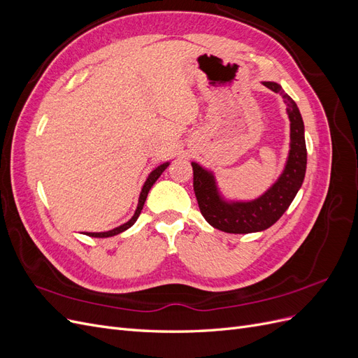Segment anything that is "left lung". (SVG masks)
<instances>
[{
  "instance_id": "obj_1",
  "label": "left lung",
  "mask_w": 358,
  "mask_h": 358,
  "mask_svg": "<svg viewBox=\"0 0 358 358\" xmlns=\"http://www.w3.org/2000/svg\"><path fill=\"white\" fill-rule=\"evenodd\" d=\"M284 99L289 117V152L284 171L263 196L251 201H227L216 187L213 173L191 162L194 171V192L204 220L215 229L233 234L263 231L272 227L289 208L299 192L306 173L305 125L294 100L276 82H263Z\"/></svg>"
}]
</instances>
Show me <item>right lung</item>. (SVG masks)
Returning <instances> with one entry per match:
<instances>
[{"label": "right lung", "mask_w": 358, "mask_h": 358, "mask_svg": "<svg viewBox=\"0 0 358 358\" xmlns=\"http://www.w3.org/2000/svg\"><path fill=\"white\" fill-rule=\"evenodd\" d=\"M169 164H170V162H164V164H161V166H158L155 170L150 171V175L148 176V179H146V182H145V185H143V188H142V192H140L137 209H136V212H134V215H133V218H131V220H129V221H128V222H125V224H122V225L116 227V229H113V230H109V231H101V233H85V234H86V236H91V237H112V236H116V234H119V233H122V231L128 230L129 227L134 225V222H136V221H137V218H138L140 212H142V209H143V204H145V201H146V197H148V192H149V189L152 188V185H154V183L157 182V179L162 175V171H164V170L169 167Z\"/></svg>", "instance_id": "add662e5"}]
</instances>
